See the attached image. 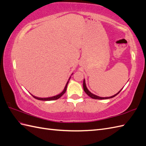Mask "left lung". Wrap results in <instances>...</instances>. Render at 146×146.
I'll return each instance as SVG.
<instances>
[{"label": "left lung", "mask_w": 146, "mask_h": 146, "mask_svg": "<svg viewBox=\"0 0 146 146\" xmlns=\"http://www.w3.org/2000/svg\"><path fill=\"white\" fill-rule=\"evenodd\" d=\"M83 89H84V92L86 93V94H88L89 97H90V98H91L92 99H110V98H114L115 96H116L117 94H118L119 92H120V91H121V89H121V90L119 91L118 93H117V94H116L112 96L111 97H107V98H101V97H99V96H96V95L93 94L92 93H91L90 91L88 90L87 87H86V85L84 79V81H83Z\"/></svg>", "instance_id": "1"}]
</instances>
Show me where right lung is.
I'll list each match as a JSON object with an SVG mask.
<instances>
[{"mask_svg":"<svg viewBox=\"0 0 146 146\" xmlns=\"http://www.w3.org/2000/svg\"><path fill=\"white\" fill-rule=\"evenodd\" d=\"M70 79V78H69L68 81H67V83L66 84V86H65L64 89H63V91L60 93V94H58L57 96H53V97H50V98H37V97L33 96L32 94L31 95H32V96L33 97V98H35V99H37V100H57V99H59L60 98V97H62L63 94H64V93L66 92L67 85H68V83Z\"/></svg>","mask_w":146,"mask_h":146,"instance_id":"1","label":"right lung"}]
</instances>
